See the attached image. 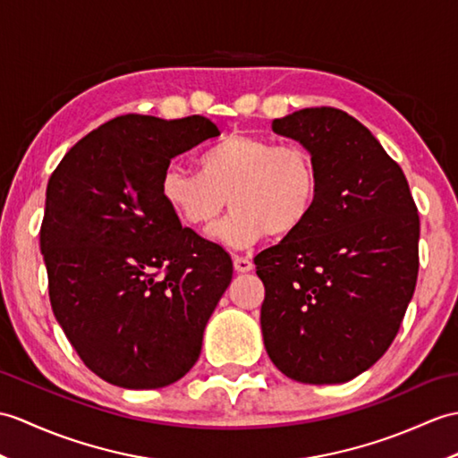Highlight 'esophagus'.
<instances>
[{"label": "esophagus", "mask_w": 458, "mask_h": 458, "mask_svg": "<svg viewBox=\"0 0 458 458\" xmlns=\"http://www.w3.org/2000/svg\"><path fill=\"white\" fill-rule=\"evenodd\" d=\"M233 269L238 273H248L253 269V261L250 258H243V255H233Z\"/></svg>", "instance_id": "obj_1"}]
</instances>
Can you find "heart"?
Here are the masks:
<instances>
[{"label": "heart", "mask_w": 458, "mask_h": 458, "mask_svg": "<svg viewBox=\"0 0 458 458\" xmlns=\"http://www.w3.org/2000/svg\"><path fill=\"white\" fill-rule=\"evenodd\" d=\"M320 174L312 152L301 144L233 132L199 156V172L169 164L159 177V195L193 228H208L220 212L233 208L215 228V238L246 248L263 238L289 236L310 215Z\"/></svg>", "instance_id": "obj_1"}]
</instances>
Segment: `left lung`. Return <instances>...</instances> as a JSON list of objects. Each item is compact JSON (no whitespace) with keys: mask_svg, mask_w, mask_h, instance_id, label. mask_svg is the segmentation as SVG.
I'll return each instance as SVG.
<instances>
[{"mask_svg":"<svg viewBox=\"0 0 458 458\" xmlns=\"http://www.w3.org/2000/svg\"><path fill=\"white\" fill-rule=\"evenodd\" d=\"M271 126L312 152L320 187L304 225L253 259L263 344L293 380L347 382L386 353L416 291L418 207L402 167L345 111L301 109Z\"/></svg>","mask_w":458,"mask_h":458,"instance_id":"obj_1","label":"left lung"}]
</instances>
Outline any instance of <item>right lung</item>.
<instances>
[{
  "mask_svg": "<svg viewBox=\"0 0 458 458\" xmlns=\"http://www.w3.org/2000/svg\"><path fill=\"white\" fill-rule=\"evenodd\" d=\"M218 134L199 114H123L83 136L48 179L40 251L52 312L85 367L111 385L162 388L200 355L232 258L181 226L159 177Z\"/></svg>",
  "mask_w": 458,
  "mask_h": 458,
  "instance_id": "right-lung-1",
  "label": "right lung"
}]
</instances>
